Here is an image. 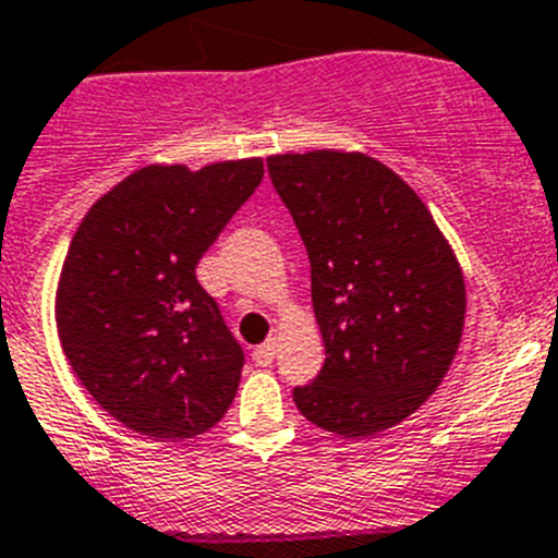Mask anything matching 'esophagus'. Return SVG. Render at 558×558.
Listing matches in <instances>:
<instances>
[{
  "instance_id": "34e87169",
  "label": "esophagus",
  "mask_w": 558,
  "mask_h": 558,
  "mask_svg": "<svg viewBox=\"0 0 558 558\" xmlns=\"http://www.w3.org/2000/svg\"><path fill=\"white\" fill-rule=\"evenodd\" d=\"M275 350H278L275 339H267L264 344H258V348L253 350V361L258 366H269L275 361Z\"/></svg>"
}]
</instances>
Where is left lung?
Listing matches in <instances>:
<instances>
[{
    "mask_svg": "<svg viewBox=\"0 0 558 558\" xmlns=\"http://www.w3.org/2000/svg\"><path fill=\"white\" fill-rule=\"evenodd\" d=\"M311 260L325 341L300 414L339 436L403 423L459 350L464 278L425 203L380 160L316 149L267 160Z\"/></svg>",
    "mask_w": 558,
    "mask_h": 558,
    "instance_id": "8db88e82",
    "label": "left lung"
}]
</instances>
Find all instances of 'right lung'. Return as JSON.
I'll return each mask as SVG.
<instances>
[{"label": "right lung", "mask_w": 558, "mask_h": 558, "mask_svg": "<svg viewBox=\"0 0 558 558\" xmlns=\"http://www.w3.org/2000/svg\"><path fill=\"white\" fill-rule=\"evenodd\" d=\"M264 180L260 158L144 167L92 205L58 283V333L92 398L153 439L214 428L244 350L197 264Z\"/></svg>", "instance_id": "1"}]
</instances>
